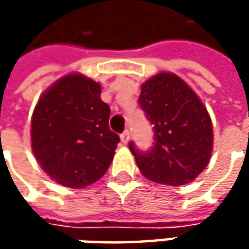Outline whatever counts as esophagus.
I'll list each match as a JSON object with an SVG mask.
<instances>
[{
    "label": "esophagus",
    "mask_w": 249,
    "mask_h": 249,
    "mask_svg": "<svg viewBox=\"0 0 249 249\" xmlns=\"http://www.w3.org/2000/svg\"><path fill=\"white\" fill-rule=\"evenodd\" d=\"M120 140H122V142H123V144H127V142H129V140H130L129 130H124V131L120 134Z\"/></svg>",
    "instance_id": "34e87169"
}]
</instances>
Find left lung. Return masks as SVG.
<instances>
[{"mask_svg":"<svg viewBox=\"0 0 249 249\" xmlns=\"http://www.w3.org/2000/svg\"><path fill=\"white\" fill-rule=\"evenodd\" d=\"M141 109L154 124V147L147 152L130 142L141 173L151 181L183 186L209 163L212 120L194 91L178 76L162 72L141 86Z\"/></svg>","mask_w":249,"mask_h":249,"instance_id":"left-lung-1","label":"left lung"}]
</instances>
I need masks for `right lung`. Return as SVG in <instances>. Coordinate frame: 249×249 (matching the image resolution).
Here are the masks:
<instances>
[{
	"label": "right lung",
	"mask_w": 249,
	"mask_h": 249,
	"mask_svg": "<svg viewBox=\"0 0 249 249\" xmlns=\"http://www.w3.org/2000/svg\"><path fill=\"white\" fill-rule=\"evenodd\" d=\"M109 115L97 82L74 73L53 83L32 116V148L44 172L71 188L100 180L120 141L109 129Z\"/></svg>",
	"instance_id": "right-lung-1"
}]
</instances>
